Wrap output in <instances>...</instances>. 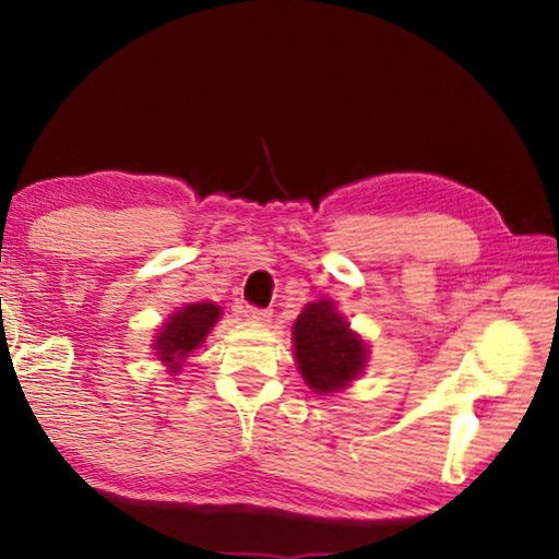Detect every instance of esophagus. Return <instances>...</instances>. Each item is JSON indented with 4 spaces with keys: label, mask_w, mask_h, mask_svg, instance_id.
<instances>
[{
    "label": "esophagus",
    "mask_w": 559,
    "mask_h": 559,
    "mask_svg": "<svg viewBox=\"0 0 559 559\" xmlns=\"http://www.w3.org/2000/svg\"><path fill=\"white\" fill-rule=\"evenodd\" d=\"M243 316L249 318V320H257V323H266V320L271 318V310L257 308V306H246L243 308Z\"/></svg>",
    "instance_id": "obj_1"
}]
</instances>
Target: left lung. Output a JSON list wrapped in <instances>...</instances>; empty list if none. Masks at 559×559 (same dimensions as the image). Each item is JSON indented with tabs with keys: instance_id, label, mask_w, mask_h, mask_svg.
I'll return each mask as SVG.
<instances>
[{
	"instance_id": "left-lung-1",
	"label": "left lung",
	"mask_w": 559,
	"mask_h": 559,
	"mask_svg": "<svg viewBox=\"0 0 559 559\" xmlns=\"http://www.w3.org/2000/svg\"><path fill=\"white\" fill-rule=\"evenodd\" d=\"M293 343L302 380L320 394L343 390L359 374L367 359L365 343L328 300L302 308L293 325Z\"/></svg>"
}]
</instances>
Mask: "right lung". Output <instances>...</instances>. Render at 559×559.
<instances>
[{
	"instance_id": "1",
	"label": "right lung",
	"mask_w": 559,
	"mask_h": 559,
	"mask_svg": "<svg viewBox=\"0 0 559 559\" xmlns=\"http://www.w3.org/2000/svg\"><path fill=\"white\" fill-rule=\"evenodd\" d=\"M216 318H219V308L214 302H192V306L177 310L155 343L159 359L177 372L179 359H185L194 347L204 343Z\"/></svg>"
}]
</instances>
